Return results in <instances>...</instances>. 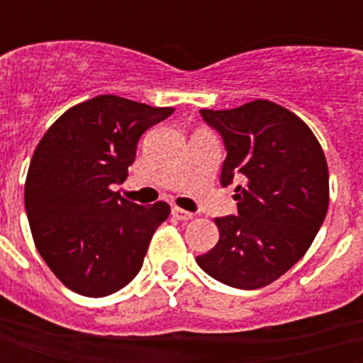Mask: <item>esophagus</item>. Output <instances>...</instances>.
Masks as SVG:
<instances>
[{
  "label": "esophagus",
  "instance_id": "34e87169",
  "mask_svg": "<svg viewBox=\"0 0 363 363\" xmlns=\"http://www.w3.org/2000/svg\"><path fill=\"white\" fill-rule=\"evenodd\" d=\"M173 218H177V220L181 221H189L194 218V213L186 212V210H181V208H173Z\"/></svg>",
  "mask_w": 363,
  "mask_h": 363
}]
</instances>
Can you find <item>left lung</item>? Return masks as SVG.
<instances>
[{
    "label": "left lung",
    "instance_id": "8db88e82",
    "mask_svg": "<svg viewBox=\"0 0 363 363\" xmlns=\"http://www.w3.org/2000/svg\"><path fill=\"white\" fill-rule=\"evenodd\" d=\"M200 114L228 151L221 186L243 184L237 216L216 218L220 241L198 267L231 288H264L303 257L325 221L327 159L303 120L270 101Z\"/></svg>",
    "mask_w": 363,
    "mask_h": 363
}]
</instances>
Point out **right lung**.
<instances>
[{"mask_svg":"<svg viewBox=\"0 0 363 363\" xmlns=\"http://www.w3.org/2000/svg\"><path fill=\"white\" fill-rule=\"evenodd\" d=\"M171 114L99 95L64 112L36 145L25 182L28 225L44 262L75 294L111 296L140 272L171 208H143L112 186L126 179L143 132Z\"/></svg>","mask_w":363,"mask_h":363,"instance_id":"1","label":"right lung"}]
</instances>
